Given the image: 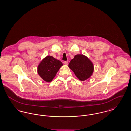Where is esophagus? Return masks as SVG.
<instances>
[{"label": "esophagus", "mask_w": 131, "mask_h": 131, "mask_svg": "<svg viewBox=\"0 0 131 131\" xmlns=\"http://www.w3.org/2000/svg\"><path fill=\"white\" fill-rule=\"evenodd\" d=\"M63 63H64V64L66 65H67L68 64V62L67 61H64V62H63Z\"/></svg>", "instance_id": "34e87169"}]
</instances>
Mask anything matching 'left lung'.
Returning <instances> with one entry per match:
<instances>
[{"instance_id":"left-lung-1","label":"left lung","mask_w":131,"mask_h":131,"mask_svg":"<svg viewBox=\"0 0 131 131\" xmlns=\"http://www.w3.org/2000/svg\"><path fill=\"white\" fill-rule=\"evenodd\" d=\"M68 67L81 81H84L90 78L94 69L93 63L83 54L75 55L69 63Z\"/></svg>"}]
</instances>
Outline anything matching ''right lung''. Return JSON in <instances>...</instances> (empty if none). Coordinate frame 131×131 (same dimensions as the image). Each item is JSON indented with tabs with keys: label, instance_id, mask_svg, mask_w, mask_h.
<instances>
[{
	"label": "right lung",
	"instance_id": "right-lung-1",
	"mask_svg": "<svg viewBox=\"0 0 131 131\" xmlns=\"http://www.w3.org/2000/svg\"><path fill=\"white\" fill-rule=\"evenodd\" d=\"M62 65V63L59 60L52 56H47L38 65V74L44 81L50 82L54 79Z\"/></svg>",
	"mask_w": 131,
	"mask_h": 131
}]
</instances>
